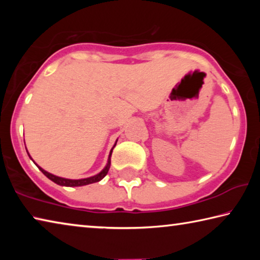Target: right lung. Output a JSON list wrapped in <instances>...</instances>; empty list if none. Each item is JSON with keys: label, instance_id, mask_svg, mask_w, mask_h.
Here are the masks:
<instances>
[{"label": "right lung", "instance_id": "right-lung-1", "mask_svg": "<svg viewBox=\"0 0 260 260\" xmlns=\"http://www.w3.org/2000/svg\"><path fill=\"white\" fill-rule=\"evenodd\" d=\"M117 143V142H116ZM116 146V144H114ZM28 153V152H27ZM112 150L110 152V156H111ZM110 156H109V161H108V165L104 167L102 172H100L99 174L94 175V177H90V178H86V179H80V180H71V179H64V178H59V177H56V175L51 174V173H48L47 171H45L43 169H41L40 166H38L39 169H40L41 172L46 175L48 179H50L51 181H54L55 183L59 184V186H65V187H80V186H86V184H90V183H94V182H99L102 180L105 175L108 174L109 172V169H110V164H111V160H110Z\"/></svg>", "mask_w": 260, "mask_h": 260}]
</instances>
